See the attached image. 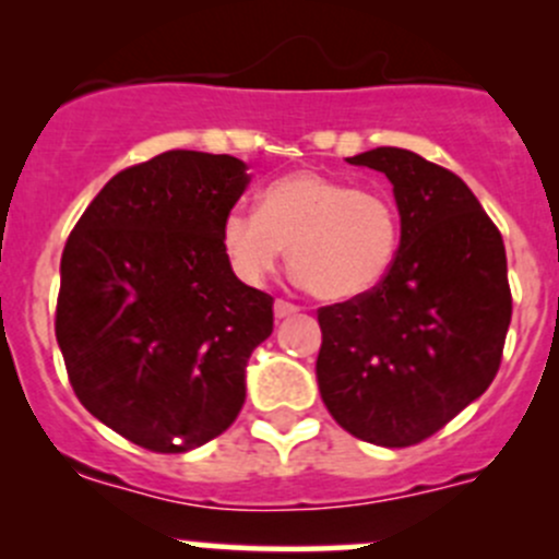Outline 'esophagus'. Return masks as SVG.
<instances>
[{"mask_svg":"<svg viewBox=\"0 0 559 559\" xmlns=\"http://www.w3.org/2000/svg\"><path fill=\"white\" fill-rule=\"evenodd\" d=\"M297 311H300V306H295V302L275 300V319H286V316H295Z\"/></svg>","mask_w":559,"mask_h":559,"instance_id":"obj_1","label":"esophagus"}]
</instances>
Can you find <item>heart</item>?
Listing matches in <instances>:
<instances>
[{"mask_svg":"<svg viewBox=\"0 0 559 559\" xmlns=\"http://www.w3.org/2000/svg\"><path fill=\"white\" fill-rule=\"evenodd\" d=\"M222 248L235 275L251 286L275 273L289 248L297 278L316 297L354 300L392 270L400 213L381 191L302 170L273 180L259 194L257 213L233 207L222 222Z\"/></svg>","mask_w":559,"mask_h":559,"instance_id":"b5f03b06","label":"heart"}]
</instances>
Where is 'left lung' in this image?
I'll return each instance as SVG.
<instances>
[{"label":"left lung","mask_w":559,"mask_h":559,"mask_svg":"<svg viewBox=\"0 0 559 559\" xmlns=\"http://www.w3.org/2000/svg\"><path fill=\"white\" fill-rule=\"evenodd\" d=\"M352 165L384 173L400 248L373 292L316 311L319 392L332 419L376 447L436 436L498 376L511 324L500 229L452 170L405 148Z\"/></svg>","instance_id":"8db88e82"}]
</instances>
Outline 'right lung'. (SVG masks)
Returning a JSON list of instances; mask_svg holds the SVG:
<instances>
[{"mask_svg": "<svg viewBox=\"0 0 559 559\" xmlns=\"http://www.w3.org/2000/svg\"><path fill=\"white\" fill-rule=\"evenodd\" d=\"M246 170L200 151L127 167L61 253L56 341L70 384L88 414L148 452L222 436L246 403L248 357L273 332V297L238 281L222 248Z\"/></svg>", "mask_w": 559, "mask_h": 559, "instance_id": "add662e5", "label": "right lung"}]
</instances>
